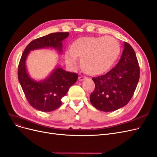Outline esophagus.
Segmentation results:
<instances>
[{
    "label": "esophagus",
    "mask_w": 157,
    "mask_h": 157,
    "mask_svg": "<svg viewBox=\"0 0 157 157\" xmlns=\"http://www.w3.org/2000/svg\"><path fill=\"white\" fill-rule=\"evenodd\" d=\"M86 77H84V76H83V75H80V76L78 77V80H80V81H82V80H84V79H86Z\"/></svg>",
    "instance_id": "obj_1"
}]
</instances>
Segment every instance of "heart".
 I'll list each match as a JSON object with an SVG mask.
<instances>
[{"instance_id": "obj_1", "label": "heart", "mask_w": 157, "mask_h": 157, "mask_svg": "<svg viewBox=\"0 0 157 157\" xmlns=\"http://www.w3.org/2000/svg\"><path fill=\"white\" fill-rule=\"evenodd\" d=\"M120 52L119 42L112 36L82 37L75 41L72 48L67 50L66 60L71 67L78 63L84 71L91 75L99 74L109 69L115 62Z\"/></svg>"}]
</instances>
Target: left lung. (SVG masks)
Segmentation results:
<instances>
[{
  "instance_id": "left-lung-1",
  "label": "left lung",
  "mask_w": 157,
  "mask_h": 157,
  "mask_svg": "<svg viewBox=\"0 0 157 157\" xmlns=\"http://www.w3.org/2000/svg\"><path fill=\"white\" fill-rule=\"evenodd\" d=\"M140 78V67L132 47L124 42L116 66L105 75L93 77L95 89L90 100L97 109L112 112L125 106L132 98Z\"/></svg>"
}]
</instances>
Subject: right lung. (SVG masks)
<instances>
[{
    "mask_svg": "<svg viewBox=\"0 0 157 157\" xmlns=\"http://www.w3.org/2000/svg\"><path fill=\"white\" fill-rule=\"evenodd\" d=\"M69 36L68 32H56L32 41L25 48L18 66V79L26 99L34 109L51 112L62 105V98L77 82L78 74L65 71L57 67L47 78L36 81L30 78L26 67V60L30 51L52 48L62 52V41Z\"/></svg>",
    "mask_w": 157,
    "mask_h": 157,
    "instance_id": "obj_1",
    "label": "right lung"
}]
</instances>
